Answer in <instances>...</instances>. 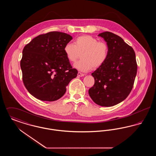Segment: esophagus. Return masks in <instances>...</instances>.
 <instances>
[{
    "mask_svg": "<svg viewBox=\"0 0 156 156\" xmlns=\"http://www.w3.org/2000/svg\"><path fill=\"white\" fill-rule=\"evenodd\" d=\"M78 76H84V74H82L81 73H80V72H78Z\"/></svg>",
    "mask_w": 156,
    "mask_h": 156,
    "instance_id": "obj_1",
    "label": "esophagus"
}]
</instances>
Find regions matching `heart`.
<instances>
[{"label": "heart", "instance_id": "1", "mask_svg": "<svg viewBox=\"0 0 156 156\" xmlns=\"http://www.w3.org/2000/svg\"><path fill=\"white\" fill-rule=\"evenodd\" d=\"M64 51L71 62H75L81 53L82 59L75 64L74 67L83 72L89 71L93 67L96 69L101 67L109 55V48L105 42L88 35L77 37L74 44H66Z\"/></svg>", "mask_w": 156, "mask_h": 156}]
</instances>
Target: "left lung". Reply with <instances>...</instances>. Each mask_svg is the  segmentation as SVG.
Listing matches in <instances>:
<instances>
[{"mask_svg":"<svg viewBox=\"0 0 156 156\" xmlns=\"http://www.w3.org/2000/svg\"><path fill=\"white\" fill-rule=\"evenodd\" d=\"M109 48L106 61L92 75L95 83L88 90L93 101L112 106L126 99L133 87L137 65L133 48L119 36L109 31L100 33Z\"/></svg>","mask_w":156,"mask_h":156,"instance_id":"1","label":"left lung"}]
</instances>
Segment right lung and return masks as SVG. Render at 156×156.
<instances>
[{
    "label": "right lung",
    "instance_id": "right-lung-1",
    "mask_svg": "<svg viewBox=\"0 0 156 156\" xmlns=\"http://www.w3.org/2000/svg\"><path fill=\"white\" fill-rule=\"evenodd\" d=\"M73 37L59 31L38 36L23 50L20 61L23 83L33 97L55 101L62 97L78 71L73 68L64 51Z\"/></svg>",
    "mask_w": 156,
    "mask_h": 156
}]
</instances>
